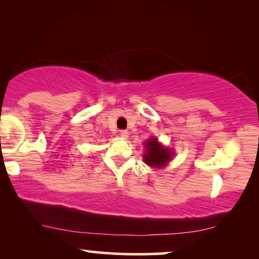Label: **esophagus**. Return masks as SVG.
<instances>
[{"mask_svg":"<svg viewBox=\"0 0 259 259\" xmlns=\"http://www.w3.org/2000/svg\"><path fill=\"white\" fill-rule=\"evenodd\" d=\"M120 136H121L123 139H127V138H128V132H127V131H120Z\"/></svg>","mask_w":259,"mask_h":259,"instance_id":"esophagus-1","label":"esophagus"}]
</instances>
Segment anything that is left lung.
<instances>
[{
	"label": "left lung",
	"mask_w": 259,
	"mask_h": 259,
	"mask_svg": "<svg viewBox=\"0 0 259 259\" xmlns=\"http://www.w3.org/2000/svg\"><path fill=\"white\" fill-rule=\"evenodd\" d=\"M145 146H146V153L144 154V160L152 167L165 166L166 162H168L169 159H171V151L162 147L155 138H151L145 144Z\"/></svg>",
	"instance_id": "left-lung-1"
}]
</instances>
